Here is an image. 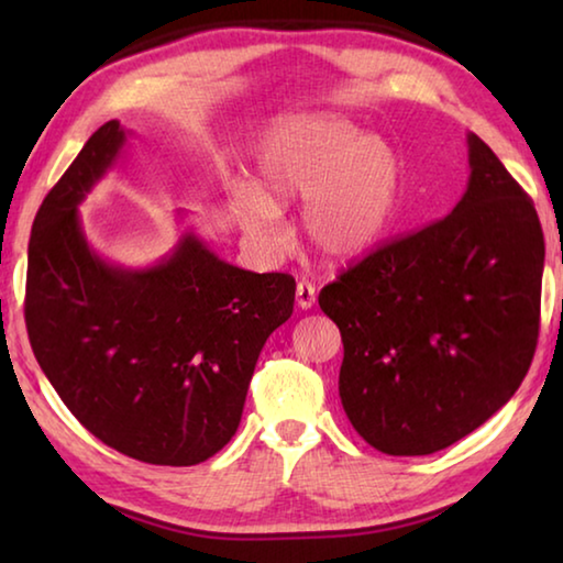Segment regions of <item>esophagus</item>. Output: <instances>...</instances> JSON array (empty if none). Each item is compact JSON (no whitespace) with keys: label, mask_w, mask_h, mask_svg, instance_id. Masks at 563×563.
<instances>
[{"label":"esophagus","mask_w":563,"mask_h":563,"mask_svg":"<svg viewBox=\"0 0 563 563\" xmlns=\"http://www.w3.org/2000/svg\"><path fill=\"white\" fill-rule=\"evenodd\" d=\"M295 300H298V308L310 310L318 300L316 298V285L308 283V280H300L298 288H295Z\"/></svg>","instance_id":"obj_1"}]
</instances>
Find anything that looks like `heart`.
I'll use <instances>...</instances> for the list:
<instances>
[{"instance_id": "heart-1", "label": "heart", "mask_w": 563, "mask_h": 563, "mask_svg": "<svg viewBox=\"0 0 563 563\" xmlns=\"http://www.w3.org/2000/svg\"><path fill=\"white\" fill-rule=\"evenodd\" d=\"M399 161L393 148L332 113H300L275 126L255 161V188L238 194V221L265 251H283V208L302 203L308 245L328 261L367 253L393 221Z\"/></svg>"}]
</instances>
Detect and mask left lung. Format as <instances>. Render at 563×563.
<instances>
[{"label": "left lung", "instance_id": "1", "mask_svg": "<svg viewBox=\"0 0 563 563\" xmlns=\"http://www.w3.org/2000/svg\"><path fill=\"white\" fill-rule=\"evenodd\" d=\"M466 144L472 174L454 211L379 245L318 298L345 347V415L393 456L440 452L482 427L537 352V208L476 133Z\"/></svg>", "mask_w": 563, "mask_h": 563}]
</instances>
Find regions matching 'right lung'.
<instances>
[{
  "instance_id": "obj_1",
  "label": "right lung",
  "mask_w": 563,
  "mask_h": 563,
  "mask_svg": "<svg viewBox=\"0 0 563 563\" xmlns=\"http://www.w3.org/2000/svg\"><path fill=\"white\" fill-rule=\"evenodd\" d=\"M107 121L36 211L24 320L34 357L87 430L131 460L190 466L231 442L265 340L292 316L295 278L218 258L194 233L154 268L91 251L79 206L117 164Z\"/></svg>"
}]
</instances>
